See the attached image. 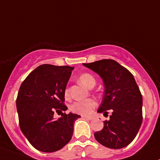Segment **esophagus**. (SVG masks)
Here are the masks:
<instances>
[{
  "instance_id": "34e87169",
  "label": "esophagus",
  "mask_w": 160,
  "mask_h": 160,
  "mask_svg": "<svg viewBox=\"0 0 160 160\" xmlns=\"http://www.w3.org/2000/svg\"><path fill=\"white\" fill-rule=\"evenodd\" d=\"M82 117H83V118L88 119V120H92V119H93V118H92V117H89V116H84V115H83V116H82Z\"/></svg>"
}]
</instances>
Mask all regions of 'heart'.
Instances as JSON below:
<instances>
[{
  "label": "heart",
  "mask_w": 160,
  "mask_h": 160,
  "mask_svg": "<svg viewBox=\"0 0 160 160\" xmlns=\"http://www.w3.org/2000/svg\"><path fill=\"white\" fill-rule=\"evenodd\" d=\"M79 81L84 86L89 88L93 83H95L94 78L90 73H83L79 77ZM65 96H69L68 90H66ZM97 102L93 98H88V99L77 101L71 105L70 109L72 112L77 114H82V115H88L92 112L93 109L96 107Z\"/></svg>",
  "instance_id": "b5f03b06"
}]
</instances>
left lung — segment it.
Instances as JSON below:
<instances>
[{"label": "left lung", "mask_w": 160, "mask_h": 160, "mask_svg": "<svg viewBox=\"0 0 160 160\" xmlns=\"http://www.w3.org/2000/svg\"><path fill=\"white\" fill-rule=\"evenodd\" d=\"M103 79L104 93L98 112L108 116L104 128L94 133L97 141L105 147L118 149L129 145L142 122V96L133 75L113 59L83 63Z\"/></svg>", "instance_id": "left-lung-1"}]
</instances>
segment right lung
<instances>
[{
  "label": "right lung",
  "instance_id": "1",
  "mask_svg": "<svg viewBox=\"0 0 160 160\" xmlns=\"http://www.w3.org/2000/svg\"><path fill=\"white\" fill-rule=\"evenodd\" d=\"M73 67L43 64L31 72L19 88L16 100L19 126L30 144L44 152L62 149L72 138L73 123L80 115L54 112L67 107L65 90Z\"/></svg>",
  "mask_w": 160,
  "mask_h": 160
}]
</instances>
